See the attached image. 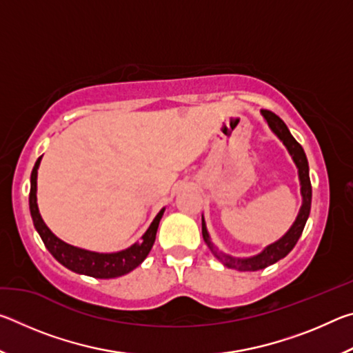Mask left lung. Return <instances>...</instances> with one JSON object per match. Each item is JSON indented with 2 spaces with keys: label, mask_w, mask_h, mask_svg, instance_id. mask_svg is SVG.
<instances>
[{
  "label": "left lung",
  "mask_w": 353,
  "mask_h": 353,
  "mask_svg": "<svg viewBox=\"0 0 353 353\" xmlns=\"http://www.w3.org/2000/svg\"><path fill=\"white\" fill-rule=\"evenodd\" d=\"M261 117L265 118V121L272 134L277 137V139L283 143L286 151L291 155L292 162H294L299 174V182H301V194H302V205L299 208V213L296 216V221L288 229V232L279 238L277 241L271 244L261 250L260 254L252 255V256H232L229 254H224L223 250H219L214 246L210 234L207 230L205 219L202 216V236H204V241L212 250V254L216 256V259L223 263L225 268H230V270L236 271H259L265 270V268L274 265L279 260H282L283 256L288 255L292 248L296 246L299 238H301L303 227L307 224V219L310 216V208H312V182H310V170H308V160L307 155L303 152V148L299 145L294 137L291 135L290 129L286 128V124L282 121V118L271 110H261Z\"/></svg>",
  "instance_id": "1"
}]
</instances>
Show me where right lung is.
<instances>
[{
	"instance_id": "1",
	"label": "right lung",
	"mask_w": 353,
	"mask_h": 353,
	"mask_svg": "<svg viewBox=\"0 0 353 353\" xmlns=\"http://www.w3.org/2000/svg\"><path fill=\"white\" fill-rule=\"evenodd\" d=\"M43 157V155H41ZM41 157L35 162L31 172V191H29V210H31L32 223L35 230L39 232L41 241L45 243L46 249L50 250L51 255L68 268L70 271L76 274H83L97 279H115L121 277L124 274L134 271L137 266H140L143 260L146 259L149 250L152 249L155 241V234H157L159 223L163 216L165 207L157 213L151 225L143 234L141 240L134 243L132 246L118 252H94V250H87L77 246L62 241L61 238L56 236L50 230V227L45 224L43 218L39 212L37 205V171L41 162Z\"/></svg>"
}]
</instances>
